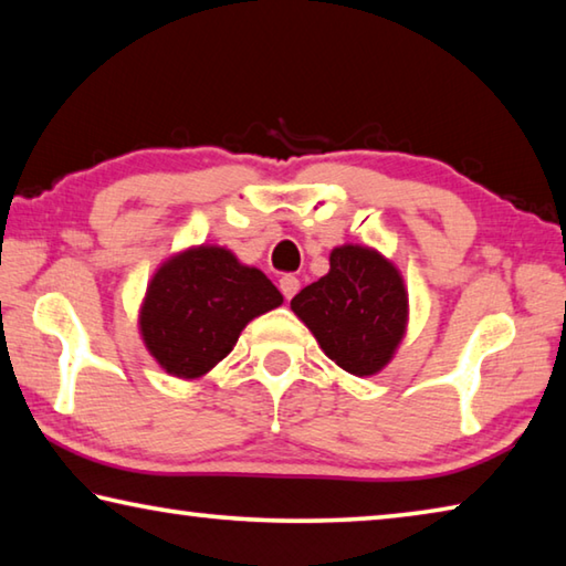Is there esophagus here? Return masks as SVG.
<instances>
[{
    "instance_id": "1",
    "label": "esophagus",
    "mask_w": 566,
    "mask_h": 566,
    "mask_svg": "<svg viewBox=\"0 0 566 566\" xmlns=\"http://www.w3.org/2000/svg\"><path fill=\"white\" fill-rule=\"evenodd\" d=\"M280 290H282V294L286 296V300H292V296L300 292V280H296L294 274H284L282 280H280Z\"/></svg>"
}]
</instances>
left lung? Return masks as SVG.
Listing matches in <instances>:
<instances>
[{
  "label": "left lung",
  "mask_w": 566,
  "mask_h": 566,
  "mask_svg": "<svg viewBox=\"0 0 566 566\" xmlns=\"http://www.w3.org/2000/svg\"><path fill=\"white\" fill-rule=\"evenodd\" d=\"M292 312L344 371L377 375L395 357L407 329V290L377 249H332L329 272L294 296Z\"/></svg>",
  "instance_id": "8db88e82"
}]
</instances>
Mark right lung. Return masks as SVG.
I'll return each instance as SVG.
<instances>
[{"label":"right lung","mask_w":566,"mask_h":566,"mask_svg":"<svg viewBox=\"0 0 566 566\" xmlns=\"http://www.w3.org/2000/svg\"><path fill=\"white\" fill-rule=\"evenodd\" d=\"M282 294L224 247H191L159 266L147 286L139 332L159 367L179 379L207 375L239 334Z\"/></svg>","instance_id":"1"}]
</instances>
